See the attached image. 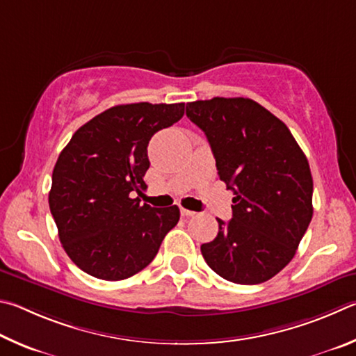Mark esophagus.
Wrapping results in <instances>:
<instances>
[{
	"mask_svg": "<svg viewBox=\"0 0 356 356\" xmlns=\"http://www.w3.org/2000/svg\"><path fill=\"white\" fill-rule=\"evenodd\" d=\"M194 214H195L194 211L186 209V208H181V216H183V217H191V216H194Z\"/></svg>",
	"mask_w": 356,
	"mask_h": 356,
	"instance_id": "obj_1",
	"label": "esophagus"
}]
</instances>
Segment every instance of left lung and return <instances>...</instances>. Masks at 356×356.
Returning <instances> with one entry per match:
<instances>
[{
    "label": "left lung",
    "instance_id": "left-lung-1",
    "mask_svg": "<svg viewBox=\"0 0 356 356\" xmlns=\"http://www.w3.org/2000/svg\"><path fill=\"white\" fill-rule=\"evenodd\" d=\"M186 115L208 137L233 191V219L202 245L207 264L238 284L264 283L289 264L313 217V177L288 127L250 98L198 99Z\"/></svg>",
    "mask_w": 356,
    "mask_h": 356
}]
</instances>
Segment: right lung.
I'll return each instance as SVG.
<instances>
[{
    "label": "right lung",
    "instance_id": "right-lung-1",
    "mask_svg": "<svg viewBox=\"0 0 356 356\" xmlns=\"http://www.w3.org/2000/svg\"><path fill=\"white\" fill-rule=\"evenodd\" d=\"M184 103L118 104L83 124L53 170L49 211L60 244L81 270L118 282L152 263L179 220L177 204H140L148 142L177 123Z\"/></svg>",
    "mask_w": 356,
    "mask_h": 356
}]
</instances>
